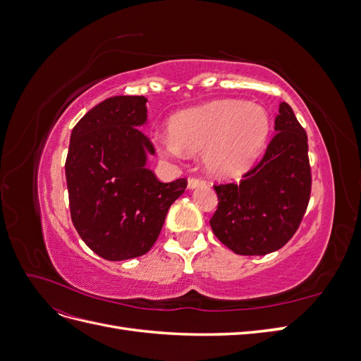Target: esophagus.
Wrapping results in <instances>:
<instances>
[{"instance_id": "esophagus-1", "label": "esophagus", "mask_w": 361, "mask_h": 361, "mask_svg": "<svg viewBox=\"0 0 361 361\" xmlns=\"http://www.w3.org/2000/svg\"><path fill=\"white\" fill-rule=\"evenodd\" d=\"M202 183H203V180L200 178H190L188 179V188L192 190L195 187H199V185H202Z\"/></svg>"}]
</instances>
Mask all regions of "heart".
Instances as JSON below:
<instances>
[{
	"mask_svg": "<svg viewBox=\"0 0 361 361\" xmlns=\"http://www.w3.org/2000/svg\"><path fill=\"white\" fill-rule=\"evenodd\" d=\"M269 133L264 106L244 101H214L182 111L161 140L164 154L179 157L203 150L206 170L216 178H235L260 155Z\"/></svg>",
	"mask_w": 361,
	"mask_h": 361,
	"instance_id": "b5f03b06",
	"label": "heart"
}]
</instances>
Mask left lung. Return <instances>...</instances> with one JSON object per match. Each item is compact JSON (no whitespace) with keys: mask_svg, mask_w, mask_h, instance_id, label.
I'll use <instances>...</instances> for the list:
<instances>
[{"mask_svg":"<svg viewBox=\"0 0 361 361\" xmlns=\"http://www.w3.org/2000/svg\"><path fill=\"white\" fill-rule=\"evenodd\" d=\"M265 155L239 183L214 185V235L241 256H265L298 231L312 191L307 134L281 102Z\"/></svg>","mask_w":361,"mask_h":361,"instance_id":"left-lung-1","label":"left lung"}]
</instances>
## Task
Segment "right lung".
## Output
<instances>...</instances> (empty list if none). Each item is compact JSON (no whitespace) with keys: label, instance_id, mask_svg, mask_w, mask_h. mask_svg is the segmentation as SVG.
I'll list each match as a JSON object with an SVG mask.
<instances>
[{"label":"right lung","instance_id":"1","mask_svg":"<svg viewBox=\"0 0 361 361\" xmlns=\"http://www.w3.org/2000/svg\"><path fill=\"white\" fill-rule=\"evenodd\" d=\"M145 96H114L75 125L66 158L71 218L85 245L106 260L146 255L187 179L159 182L146 167L152 141Z\"/></svg>","mask_w":361,"mask_h":361}]
</instances>
